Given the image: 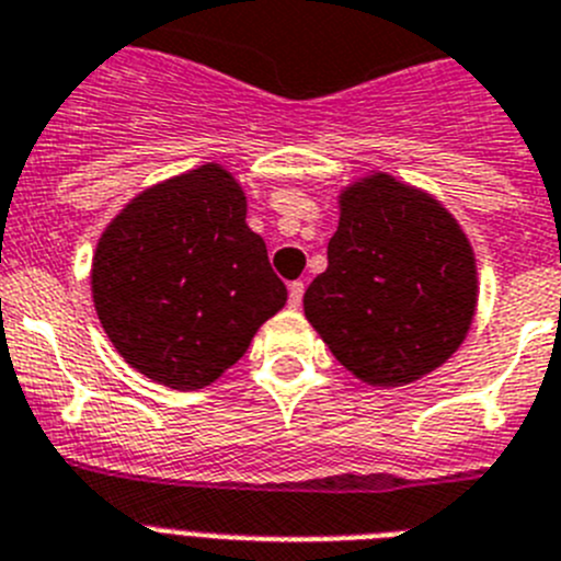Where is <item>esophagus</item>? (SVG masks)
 <instances>
[{
	"mask_svg": "<svg viewBox=\"0 0 561 561\" xmlns=\"http://www.w3.org/2000/svg\"><path fill=\"white\" fill-rule=\"evenodd\" d=\"M301 296H305V282H290V287H287V305L299 308Z\"/></svg>",
	"mask_w": 561,
	"mask_h": 561,
	"instance_id": "34e87169",
	"label": "esophagus"
}]
</instances>
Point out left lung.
<instances>
[{
    "instance_id": "8db88e82",
    "label": "left lung",
    "mask_w": 561,
    "mask_h": 561,
    "mask_svg": "<svg viewBox=\"0 0 561 561\" xmlns=\"http://www.w3.org/2000/svg\"><path fill=\"white\" fill-rule=\"evenodd\" d=\"M477 308V265L446 208L389 174L341 194L328 271L305 316L355 378L401 387L451 358Z\"/></svg>"
}]
</instances>
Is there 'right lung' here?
Here are the masks:
<instances>
[{
    "mask_svg": "<svg viewBox=\"0 0 561 561\" xmlns=\"http://www.w3.org/2000/svg\"><path fill=\"white\" fill-rule=\"evenodd\" d=\"M245 194L217 163L146 188L101 233L92 301L126 364L203 389L242 358L287 301Z\"/></svg>",
    "mask_w": 561,
    "mask_h": 561,
    "instance_id": "1",
    "label": "right lung"
}]
</instances>
